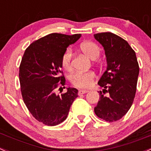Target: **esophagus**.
Listing matches in <instances>:
<instances>
[{"label": "esophagus", "mask_w": 151, "mask_h": 151, "mask_svg": "<svg viewBox=\"0 0 151 151\" xmlns=\"http://www.w3.org/2000/svg\"><path fill=\"white\" fill-rule=\"evenodd\" d=\"M87 92H88L87 90H79L78 92V95H81L85 93H87Z\"/></svg>", "instance_id": "obj_1"}]
</instances>
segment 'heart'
<instances>
[{
  "instance_id": "heart-1",
  "label": "heart",
  "mask_w": 151,
  "mask_h": 151,
  "mask_svg": "<svg viewBox=\"0 0 151 151\" xmlns=\"http://www.w3.org/2000/svg\"><path fill=\"white\" fill-rule=\"evenodd\" d=\"M81 48L83 53L90 59H95L101 54V48L93 42H84L81 45ZM72 49L68 47L62 54L61 64L65 70L72 69ZM95 74L93 71H76L70 76V81L74 86L77 88H88L93 83Z\"/></svg>"
}]
</instances>
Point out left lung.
Returning <instances> with one entry per match:
<instances>
[{
	"label": "left lung",
	"instance_id": "left-lung-1",
	"mask_svg": "<svg viewBox=\"0 0 151 151\" xmlns=\"http://www.w3.org/2000/svg\"><path fill=\"white\" fill-rule=\"evenodd\" d=\"M94 37L104 47L107 61L106 70L98 84L109 94L106 97L100 92V100L94 111L104 120L117 121L128 112L134 102L139 64L135 51L120 37L111 32L98 33Z\"/></svg>",
	"mask_w": 151,
	"mask_h": 151
}]
</instances>
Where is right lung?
<instances>
[{"label":"right lung","mask_w":151,"mask_h":151,"mask_svg":"<svg viewBox=\"0 0 151 151\" xmlns=\"http://www.w3.org/2000/svg\"><path fill=\"white\" fill-rule=\"evenodd\" d=\"M81 36L50 34L33 42L22 58L19 78L23 101L33 117L46 126H56L66 120L78 97L76 88H68L61 95L56 91L65 84L62 54Z\"/></svg>","instance_id":"obj_1"}]
</instances>
